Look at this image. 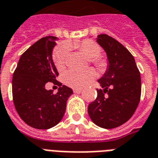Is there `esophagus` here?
Segmentation results:
<instances>
[{"instance_id": "1", "label": "esophagus", "mask_w": 158, "mask_h": 158, "mask_svg": "<svg viewBox=\"0 0 158 158\" xmlns=\"http://www.w3.org/2000/svg\"><path fill=\"white\" fill-rule=\"evenodd\" d=\"M73 93L78 94V93H80V92L82 91V89H73Z\"/></svg>"}]
</instances>
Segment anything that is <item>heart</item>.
<instances>
[{"mask_svg": "<svg viewBox=\"0 0 158 158\" xmlns=\"http://www.w3.org/2000/svg\"><path fill=\"white\" fill-rule=\"evenodd\" d=\"M69 48H74L87 56L91 64L100 70H104L107 66L106 58L100 55L101 52V47L94 41L86 39L80 43H66L65 45L58 47L53 52L52 59L56 69L58 71L64 69L67 62ZM95 73L93 69L83 70H69L63 74V81L66 85L71 88H82L94 79Z\"/></svg>", "mask_w": 158, "mask_h": 158, "instance_id": "heart-1", "label": "heart"}]
</instances>
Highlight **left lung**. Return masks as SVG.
<instances>
[{"label":"left lung","instance_id":"8db88e82","mask_svg":"<svg viewBox=\"0 0 158 158\" xmlns=\"http://www.w3.org/2000/svg\"><path fill=\"white\" fill-rule=\"evenodd\" d=\"M97 43L107 54L109 65L100 78L101 89L88 107L89 117L105 129L126 123L135 113L140 102L141 75L132 54L118 41L107 34H100Z\"/></svg>","mask_w":158,"mask_h":158}]
</instances>
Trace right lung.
<instances>
[{"label":"right lung","instance_id":"1","mask_svg":"<svg viewBox=\"0 0 158 158\" xmlns=\"http://www.w3.org/2000/svg\"><path fill=\"white\" fill-rule=\"evenodd\" d=\"M58 37L47 36L23 52L12 77V96L15 108L22 120L30 127L49 129L64 117L72 89L62 85L56 78L58 70L52 52ZM48 82L60 88L56 94L47 91Z\"/></svg>","mask_w":158,"mask_h":158}]
</instances>
